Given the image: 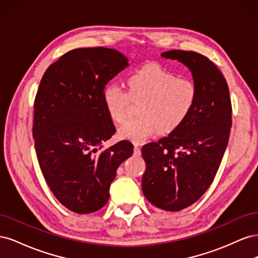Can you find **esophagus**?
<instances>
[{"instance_id":"esophagus-1","label":"esophagus","mask_w":258,"mask_h":258,"mask_svg":"<svg viewBox=\"0 0 258 258\" xmlns=\"http://www.w3.org/2000/svg\"><path fill=\"white\" fill-rule=\"evenodd\" d=\"M135 155L140 156L141 155V144L135 143Z\"/></svg>"}]
</instances>
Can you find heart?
I'll return each instance as SVG.
<instances>
[{
	"instance_id": "b5f03b06",
	"label": "heart",
	"mask_w": 258,
	"mask_h": 258,
	"mask_svg": "<svg viewBox=\"0 0 258 258\" xmlns=\"http://www.w3.org/2000/svg\"><path fill=\"white\" fill-rule=\"evenodd\" d=\"M127 84V90L117 83L106 85L102 99L108 116L118 123L127 119L131 101L141 102L138 110L140 116L119 129L121 138L137 143L143 142L157 130L161 135L176 130L196 103V84L158 66L139 70L130 75Z\"/></svg>"
}]
</instances>
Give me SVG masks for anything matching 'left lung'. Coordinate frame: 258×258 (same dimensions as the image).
I'll list each match as a JSON object with an SVG mask.
<instances>
[{
  "mask_svg": "<svg viewBox=\"0 0 258 258\" xmlns=\"http://www.w3.org/2000/svg\"><path fill=\"white\" fill-rule=\"evenodd\" d=\"M161 57L188 68L197 87L196 103L181 126L142 147L145 198L175 212L191 206L212 184L228 144L231 102L224 75L207 57L185 50L165 51Z\"/></svg>",
  "mask_w": 258,
  "mask_h": 258,
  "instance_id": "8db88e82",
  "label": "left lung"
}]
</instances>
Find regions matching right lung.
I'll return each mask as SVG.
<instances>
[{"instance_id":"add662e5","label":"right lung","mask_w":258,"mask_h":258,"mask_svg":"<svg viewBox=\"0 0 258 258\" xmlns=\"http://www.w3.org/2000/svg\"><path fill=\"white\" fill-rule=\"evenodd\" d=\"M128 66L116 49L77 48L52 63L40 83L33 120L37 160L54 197L75 213L106 205L117 169L134 154L126 140L102 151L115 134L102 92Z\"/></svg>"}]
</instances>
